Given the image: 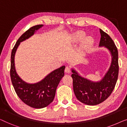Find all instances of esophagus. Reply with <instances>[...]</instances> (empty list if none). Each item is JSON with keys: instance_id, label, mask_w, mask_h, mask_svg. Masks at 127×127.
I'll return each mask as SVG.
<instances>
[{"instance_id": "1", "label": "esophagus", "mask_w": 127, "mask_h": 127, "mask_svg": "<svg viewBox=\"0 0 127 127\" xmlns=\"http://www.w3.org/2000/svg\"><path fill=\"white\" fill-rule=\"evenodd\" d=\"M65 72L66 73H70V68L68 66H66L65 67Z\"/></svg>"}]
</instances>
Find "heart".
Instances as JSON below:
<instances>
[{"instance_id": "1", "label": "heart", "mask_w": 127, "mask_h": 127, "mask_svg": "<svg viewBox=\"0 0 127 127\" xmlns=\"http://www.w3.org/2000/svg\"><path fill=\"white\" fill-rule=\"evenodd\" d=\"M86 33L83 31H77L73 34V39L76 41H79L82 39L81 42V48L83 51H86L89 50L94 44V39L91 36L84 37Z\"/></svg>"}]
</instances>
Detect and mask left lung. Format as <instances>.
<instances>
[{
  "label": "left lung",
  "mask_w": 127,
  "mask_h": 127,
  "mask_svg": "<svg viewBox=\"0 0 127 127\" xmlns=\"http://www.w3.org/2000/svg\"><path fill=\"white\" fill-rule=\"evenodd\" d=\"M99 31L101 37L99 46L106 48L112 56L110 66L103 77L99 81H93L72 69L74 94L79 101L88 105H98L106 99L113 91L119 75L117 48L112 38L102 29Z\"/></svg>",
  "instance_id": "1"
}]
</instances>
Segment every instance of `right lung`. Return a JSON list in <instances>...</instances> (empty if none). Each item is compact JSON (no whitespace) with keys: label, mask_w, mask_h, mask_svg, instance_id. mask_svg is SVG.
<instances>
[{"label":"right lung","mask_w":127,"mask_h":127,"mask_svg":"<svg viewBox=\"0 0 127 127\" xmlns=\"http://www.w3.org/2000/svg\"><path fill=\"white\" fill-rule=\"evenodd\" d=\"M43 25L31 27L21 36L15 43L11 55L10 77L15 91L19 98L26 105L36 109H41L49 105L54 99L55 92L61 80L64 76L65 66H62L47 75L39 82L30 84L24 81L17 73L14 58L20 43L33 36Z\"/></svg>","instance_id":"right-lung-1"}]
</instances>
